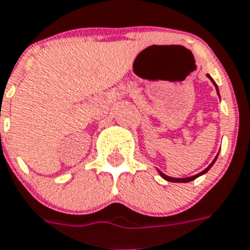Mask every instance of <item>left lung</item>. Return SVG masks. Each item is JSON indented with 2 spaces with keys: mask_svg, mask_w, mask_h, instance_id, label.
<instances>
[{
  "mask_svg": "<svg viewBox=\"0 0 250 250\" xmlns=\"http://www.w3.org/2000/svg\"><path fill=\"white\" fill-rule=\"evenodd\" d=\"M207 77H208V79L211 80V81H212V83H213V85H215V87H216V91H217V95L220 96L219 87H217V85H216V83H215V81H213L212 77L209 76V75H207ZM217 156H219V154H217ZM217 156H216L215 159H213L212 163H211V164H209L208 167H207L206 169H205V170L201 171V173H198V174H196V175H193V177H188V178H171V177H167V175H165V174L163 173V171H160V170H159V174H160L161 178H164L165 180H167V182H171V183H188V182H192V180H194V179H196V178L201 177V175H203V174H206L207 171L209 170V167H211L213 165V163H215V161H216Z\"/></svg>",
  "mask_w": 250,
  "mask_h": 250,
  "instance_id": "left-lung-1",
  "label": "left lung"
}]
</instances>
